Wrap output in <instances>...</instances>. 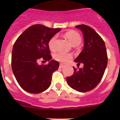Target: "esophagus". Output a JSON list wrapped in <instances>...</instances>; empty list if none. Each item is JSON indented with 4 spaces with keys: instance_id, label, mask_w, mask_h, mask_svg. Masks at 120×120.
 <instances>
[{
    "instance_id": "esophagus-1",
    "label": "esophagus",
    "mask_w": 120,
    "mask_h": 120,
    "mask_svg": "<svg viewBox=\"0 0 120 120\" xmlns=\"http://www.w3.org/2000/svg\"><path fill=\"white\" fill-rule=\"evenodd\" d=\"M59 67L61 68H62L64 67V64H60V65H59Z\"/></svg>"
}]
</instances>
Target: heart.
I'll list each match as a JSON object with an SVG mask.
<instances>
[{"label":"heart","mask_w":120,"mask_h":120,"mask_svg":"<svg viewBox=\"0 0 120 120\" xmlns=\"http://www.w3.org/2000/svg\"><path fill=\"white\" fill-rule=\"evenodd\" d=\"M65 36L70 42L71 44L74 46L79 45L82 41V38L80 34L75 30H70L67 32L65 33ZM56 35L53 36L49 41V47L51 50H54L55 49V43H56ZM54 58L59 62L66 63L72 59V55L68 53L59 52L55 54Z\"/></svg>","instance_id":"obj_1"}]
</instances>
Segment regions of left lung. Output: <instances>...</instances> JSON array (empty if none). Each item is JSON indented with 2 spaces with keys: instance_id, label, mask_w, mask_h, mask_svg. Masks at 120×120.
Instances as JSON below:
<instances>
[{
  "instance_id": "8db88e82",
  "label": "left lung",
  "mask_w": 120,
  "mask_h": 120,
  "mask_svg": "<svg viewBox=\"0 0 120 120\" xmlns=\"http://www.w3.org/2000/svg\"><path fill=\"white\" fill-rule=\"evenodd\" d=\"M76 27L82 31L84 47L75 60L77 65L82 63L83 67L76 70L70 77H67L68 85L77 91H91L100 83L108 64V56L105 42L93 28L85 24Z\"/></svg>"
}]
</instances>
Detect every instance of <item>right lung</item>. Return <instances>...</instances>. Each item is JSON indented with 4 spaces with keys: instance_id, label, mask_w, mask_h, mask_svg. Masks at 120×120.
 <instances>
[{
    "instance_id": "add662e5",
    "label": "right lung",
    "mask_w": 120,
    "mask_h": 120,
    "mask_svg": "<svg viewBox=\"0 0 120 120\" xmlns=\"http://www.w3.org/2000/svg\"><path fill=\"white\" fill-rule=\"evenodd\" d=\"M61 30L35 24L24 30L15 42L11 66L17 81L24 91L38 94L50 86L53 73L58 69L59 64L51 59L49 41ZM40 59L49 62L39 65L37 62Z\"/></svg>"
}]
</instances>
